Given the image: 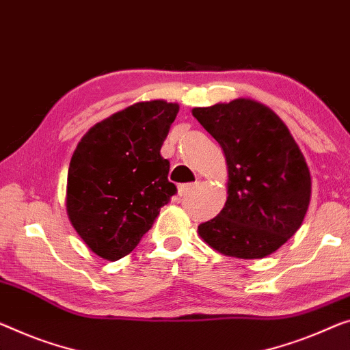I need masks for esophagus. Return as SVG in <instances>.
I'll list each match as a JSON object with an SVG mask.
<instances>
[{
	"mask_svg": "<svg viewBox=\"0 0 350 350\" xmlns=\"http://www.w3.org/2000/svg\"><path fill=\"white\" fill-rule=\"evenodd\" d=\"M196 185H198V182H191V184H182V185H179V195L180 196H187L190 191H193V190L196 189Z\"/></svg>",
	"mask_w": 350,
	"mask_h": 350,
	"instance_id": "esophagus-1",
	"label": "esophagus"
}]
</instances>
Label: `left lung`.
I'll return each instance as SVG.
<instances>
[{"mask_svg":"<svg viewBox=\"0 0 350 350\" xmlns=\"http://www.w3.org/2000/svg\"><path fill=\"white\" fill-rule=\"evenodd\" d=\"M191 113L228 163L226 204L198 234L226 256L273 253L297 232L310 206L311 176L299 146L272 109L250 98Z\"/></svg>","mask_w":350,"mask_h":350,"instance_id":"8db88e82","label":"left lung"}]
</instances>
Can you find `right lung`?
Returning <instances> with one entry per match:
<instances>
[{
    "instance_id": "1",
    "label": "right lung",
    "mask_w": 350,
    "mask_h": 350,
    "mask_svg": "<svg viewBox=\"0 0 350 350\" xmlns=\"http://www.w3.org/2000/svg\"><path fill=\"white\" fill-rule=\"evenodd\" d=\"M177 103L139 102L98 122L78 143L67 174V215L97 256L118 260L176 195L160 155Z\"/></svg>"
}]
</instances>
